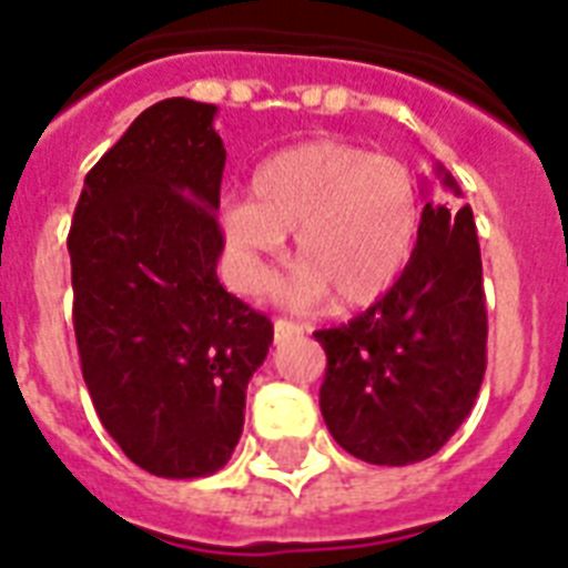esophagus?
I'll use <instances>...</instances> for the list:
<instances>
[{"label": "esophagus", "mask_w": 568, "mask_h": 568, "mask_svg": "<svg viewBox=\"0 0 568 568\" xmlns=\"http://www.w3.org/2000/svg\"><path fill=\"white\" fill-rule=\"evenodd\" d=\"M274 333H276V339H288V336H297V333H303V327L297 322H288V318H276Z\"/></svg>", "instance_id": "1"}]
</instances>
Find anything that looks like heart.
<instances>
[{"instance_id":"1","label":"heart","mask_w":568,"mask_h":568,"mask_svg":"<svg viewBox=\"0 0 568 568\" xmlns=\"http://www.w3.org/2000/svg\"><path fill=\"white\" fill-rule=\"evenodd\" d=\"M419 190L402 160L348 142H303L253 172L250 199L220 211L232 283L258 294L294 235V303L361 310L393 288L417 241Z\"/></svg>"}]
</instances>
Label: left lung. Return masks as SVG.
Listing matches in <instances>:
<instances>
[{"instance_id": "8db88e82", "label": "left lung", "mask_w": 568, "mask_h": 568, "mask_svg": "<svg viewBox=\"0 0 568 568\" xmlns=\"http://www.w3.org/2000/svg\"><path fill=\"white\" fill-rule=\"evenodd\" d=\"M435 175L462 196L447 169ZM315 339L327 354L324 423L345 453L389 467L435 456L465 423L486 375L488 315L470 205L426 202L417 246L393 288Z\"/></svg>"}]
</instances>
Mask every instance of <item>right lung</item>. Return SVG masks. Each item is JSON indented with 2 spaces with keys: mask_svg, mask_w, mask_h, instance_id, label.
Here are the masks:
<instances>
[{
  "mask_svg": "<svg viewBox=\"0 0 568 568\" xmlns=\"http://www.w3.org/2000/svg\"><path fill=\"white\" fill-rule=\"evenodd\" d=\"M214 103L166 98L85 175L68 253L82 378L121 453L166 479L211 476L244 432L274 324L216 280L226 149Z\"/></svg>",
  "mask_w": 568,
  "mask_h": 568,
  "instance_id": "obj_1",
  "label": "right lung"
}]
</instances>
